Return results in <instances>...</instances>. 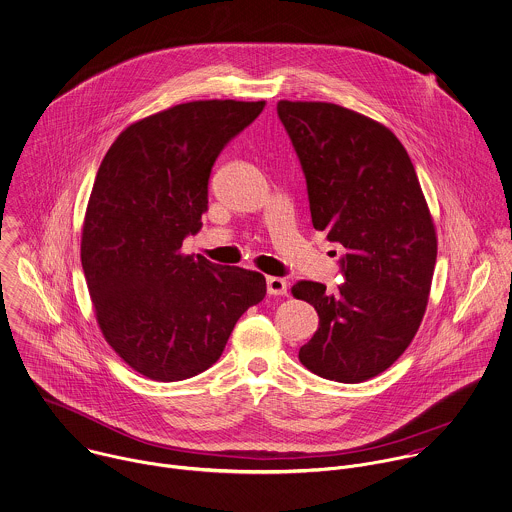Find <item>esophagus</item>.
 I'll return each instance as SVG.
<instances>
[{
  "instance_id": "esophagus-1",
  "label": "esophagus",
  "mask_w": 512,
  "mask_h": 512,
  "mask_svg": "<svg viewBox=\"0 0 512 512\" xmlns=\"http://www.w3.org/2000/svg\"><path fill=\"white\" fill-rule=\"evenodd\" d=\"M267 292L269 294H286V281L281 277H267Z\"/></svg>"
}]
</instances>
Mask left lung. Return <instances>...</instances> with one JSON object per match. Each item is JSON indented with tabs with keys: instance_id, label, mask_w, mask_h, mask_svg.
Listing matches in <instances>:
<instances>
[{
	"instance_id": "8db88e82",
	"label": "left lung",
	"mask_w": 512,
	"mask_h": 512,
	"mask_svg": "<svg viewBox=\"0 0 512 512\" xmlns=\"http://www.w3.org/2000/svg\"><path fill=\"white\" fill-rule=\"evenodd\" d=\"M306 178L312 226L341 243L336 292L298 281L320 324L298 351L318 377L361 383L389 369L422 322L436 231L402 143L385 125L326 102H279Z\"/></svg>"
}]
</instances>
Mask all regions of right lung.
<instances>
[{"label":"right lung","mask_w":512,"mask_h":512,"mask_svg":"<svg viewBox=\"0 0 512 512\" xmlns=\"http://www.w3.org/2000/svg\"><path fill=\"white\" fill-rule=\"evenodd\" d=\"M265 102H188L129 125L106 153L82 229V269L106 341L137 373L212 367L265 277L182 255L202 228L212 167Z\"/></svg>","instance_id":"right-lung-1"}]
</instances>
